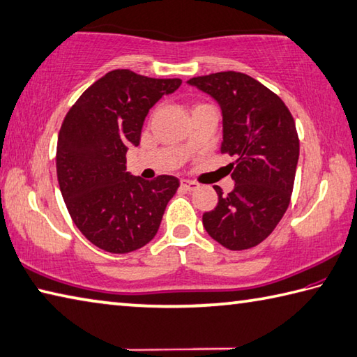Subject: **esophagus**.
Listing matches in <instances>:
<instances>
[{
	"label": "esophagus",
	"mask_w": 357,
	"mask_h": 357,
	"mask_svg": "<svg viewBox=\"0 0 357 357\" xmlns=\"http://www.w3.org/2000/svg\"><path fill=\"white\" fill-rule=\"evenodd\" d=\"M180 188H181V190H185V191H194V190H197L199 185L196 183V181L181 178L180 180Z\"/></svg>",
	"instance_id": "esophagus-1"
}]
</instances>
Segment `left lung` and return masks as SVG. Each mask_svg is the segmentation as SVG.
Masks as SVG:
<instances>
[{"label":"left lung","mask_w":357,"mask_h":357,"mask_svg":"<svg viewBox=\"0 0 357 357\" xmlns=\"http://www.w3.org/2000/svg\"><path fill=\"white\" fill-rule=\"evenodd\" d=\"M188 84L219 102L220 152L234 157L228 165L234 190L214 186L219 200L204 213V227L228 250H247L275 230L291 202L300 155L295 121L278 95L244 73L220 71Z\"/></svg>","instance_id":"obj_1"}]
</instances>
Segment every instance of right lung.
<instances>
[{
	"label": "right lung",
	"mask_w": 357,
	"mask_h": 357,
	"mask_svg": "<svg viewBox=\"0 0 357 357\" xmlns=\"http://www.w3.org/2000/svg\"><path fill=\"white\" fill-rule=\"evenodd\" d=\"M180 85L113 70L80 95L60 127L56 167L65 205L80 233L105 252L151 242L180 186L174 176L143 180L126 172L127 149L139 144L149 109Z\"/></svg>",
	"instance_id": "1"
}]
</instances>
